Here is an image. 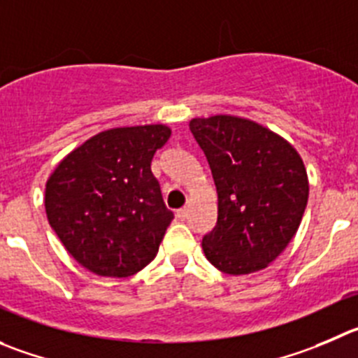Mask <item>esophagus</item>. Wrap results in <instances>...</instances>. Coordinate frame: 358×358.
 <instances>
[{"mask_svg":"<svg viewBox=\"0 0 358 358\" xmlns=\"http://www.w3.org/2000/svg\"><path fill=\"white\" fill-rule=\"evenodd\" d=\"M176 216H177V220H179V221H185L186 217H188V209H186V207H182V209L177 210Z\"/></svg>","mask_w":358,"mask_h":358,"instance_id":"esophagus-1","label":"esophagus"}]
</instances>
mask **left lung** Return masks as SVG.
Wrapping results in <instances>:
<instances>
[{
  "instance_id": "1",
  "label": "left lung",
  "mask_w": 358,
  "mask_h": 358,
  "mask_svg": "<svg viewBox=\"0 0 358 358\" xmlns=\"http://www.w3.org/2000/svg\"><path fill=\"white\" fill-rule=\"evenodd\" d=\"M217 193L216 227L202 239L207 260L224 274L262 271L301 224L309 185L299 152L250 119H192Z\"/></svg>"
}]
</instances>
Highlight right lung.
I'll use <instances>...</instances> for the list:
<instances>
[{
  "label": "right lung",
  "mask_w": 358,
  "mask_h": 358,
  "mask_svg": "<svg viewBox=\"0 0 358 358\" xmlns=\"http://www.w3.org/2000/svg\"><path fill=\"white\" fill-rule=\"evenodd\" d=\"M169 138L163 124L101 131L49 177L50 227L87 271L128 278L156 257L173 213L163 202L151 162Z\"/></svg>",
  "instance_id": "1"
}]
</instances>
